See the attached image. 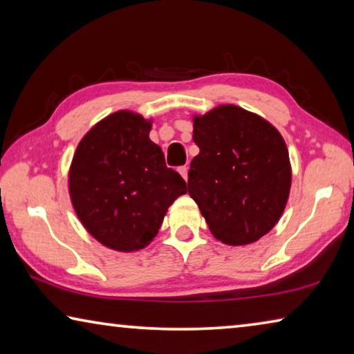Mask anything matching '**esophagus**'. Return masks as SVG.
Returning <instances> with one entry per match:
<instances>
[{
  "label": "esophagus",
  "instance_id": "34e87169",
  "mask_svg": "<svg viewBox=\"0 0 354 354\" xmlns=\"http://www.w3.org/2000/svg\"><path fill=\"white\" fill-rule=\"evenodd\" d=\"M178 171H179V175H181V176L185 179V183H187V179H189V176H187L189 167H187V165H183V167H179Z\"/></svg>",
  "mask_w": 354,
  "mask_h": 354
}]
</instances>
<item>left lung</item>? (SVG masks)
Here are the masks:
<instances>
[{
	"mask_svg": "<svg viewBox=\"0 0 354 354\" xmlns=\"http://www.w3.org/2000/svg\"><path fill=\"white\" fill-rule=\"evenodd\" d=\"M200 153L190 162L189 195L215 239L256 242L277 225L289 198V151L277 128L239 106L194 118Z\"/></svg>",
	"mask_w": 354,
	"mask_h": 354,
	"instance_id": "obj_1",
	"label": "left lung"
}]
</instances>
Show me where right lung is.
I'll list each match as a JSON object with an SVG mask.
<instances>
[{"mask_svg": "<svg viewBox=\"0 0 354 354\" xmlns=\"http://www.w3.org/2000/svg\"><path fill=\"white\" fill-rule=\"evenodd\" d=\"M151 123L120 111L101 120L80 142L68 187L77 217L106 247L140 250L153 241L167 209L187 185L165 165L149 140Z\"/></svg>", "mask_w": 354, "mask_h": 354, "instance_id": "obj_1", "label": "right lung"}]
</instances>
